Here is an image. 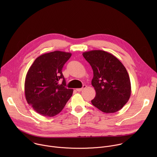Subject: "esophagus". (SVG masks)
I'll return each instance as SVG.
<instances>
[{"instance_id": "1", "label": "esophagus", "mask_w": 157, "mask_h": 157, "mask_svg": "<svg viewBox=\"0 0 157 157\" xmlns=\"http://www.w3.org/2000/svg\"><path fill=\"white\" fill-rule=\"evenodd\" d=\"M86 87H87V86L86 85H83L82 86V87H81V88H78V89H76V91H82L84 89H85V88H86Z\"/></svg>"}]
</instances>
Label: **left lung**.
Listing matches in <instances>:
<instances>
[{
  "instance_id": "8db88e82",
  "label": "left lung",
  "mask_w": 157,
  "mask_h": 157,
  "mask_svg": "<svg viewBox=\"0 0 157 157\" xmlns=\"http://www.w3.org/2000/svg\"><path fill=\"white\" fill-rule=\"evenodd\" d=\"M82 55L93 70L91 84L96 95L91 103L105 113L117 112L131 94L130 81L125 66L116 56L102 50L86 52Z\"/></svg>"
}]
</instances>
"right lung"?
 Returning a JSON list of instances; mask_svg holds the SVG:
<instances>
[{
    "label": "right lung",
    "instance_id": "right-lung-1",
    "mask_svg": "<svg viewBox=\"0 0 157 157\" xmlns=\"http://www.w3.org/2000/svg\"><path fill=\"white\" fill-rule=\"evenodd\" d=\"M71 53L55 51L38 56L30 67L25 81L26 100L39 114L53 117L63 110L73 94L62 73ZM62 80L59 84V81Z\"/></svg>",
    "mask_w": 157,
    "mask_h": 157
}]
</instances>
